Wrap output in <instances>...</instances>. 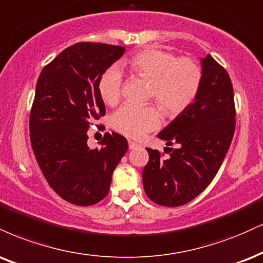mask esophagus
Wrapping results in <instances>:
<instances>
[{"mask_svg":"<svg viewBox=\"0 0 263 263\" xmlns=\"http://www.w3.org/2000/svg\"><path fill=\"white\" fill-rule=\"evenodd\" d=\"M128 147H129V149H136V148L138 147V144L134 141H128Z\"/></svg>","mask_w":263,"mask_h":263,"instance_id":"1","label":"esophagus"}]
</instances>
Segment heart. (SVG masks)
Wrapping results in <instances>:
<instances>
[{
    "label": "heart",
    "mask_w": 263,
    "mask_h": 263,
    "mask_svg": "<svg viewBox=\"0 0 263 263\" xmlns=\"http://www.w3.org/2000/svg\"><path fill=\"white\" fill-rule=\"evenodd\" d=\"M136 74L152 82L149 97L157 99L164 111L175 115L194 101L200 89L202 71L192 59H176L174 53L159 49H145L126 60ZM122 73L114 66L104 72L99 81V93L109 105L121 98ZM162 122L156 105L125 104L114 114L112 126L132 138H141L159 127Z\"/></svg>",
    "instance_id": "heart-1"
}]
</instances>
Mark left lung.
Listing matches in <instances>:
<instances>
[{
    "instance_id": "obj_1",
    "label": "left lung",
    "mask_w": 263,
    "mask_h": 263,
    "mask_svg": "<svg viewBox=\"0 0 263 263\" xmlns=\"http://www.w3.org/2000/svg\"><path fill=\"white\" fill-rule=\"evenodd\" d=\"M200 61L202 81L197 96L158 134L166 145L176 143L179 148H169L172 152L166 159L158 151L147 148L149 162L142 172L145 195L165 207L187 203L210 185L235 131L229 74L211 55Z\"/></svg>"
}]
</instances>
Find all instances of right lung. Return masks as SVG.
<instances>
[{"label": "right lung", "mask_w": 263, "mask_h": 263, "mask_svg": "<svg viewBox=\"0 0 263 263\" xmlns=\"http://www.w3.org/2000/svg\"><path fill=\"white\" fill-rule=\"evenodd\" d=\"M123 46L80 43L52 60L37 78L30 141L46 181L63 200L91 205L106 197L112 173L128 149L119 134L88 147L89 123L105 115L99 81L125 53Z\"/></svg>", "instance_id": "1"}]
</instances>
